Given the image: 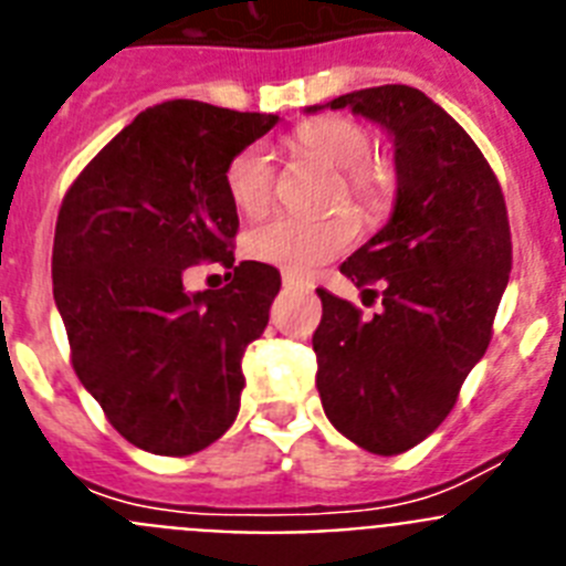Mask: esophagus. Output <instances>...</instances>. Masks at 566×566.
Here are the masks:
<instances>
[{"label":"esophagus","instance_id":"1","mask_svg":"<svg viewBox=\"0 0 566 566\" xmlns=\"http://www.w3.org/2000/svg\"><path fill=\"white\" fill-rule=\"evenodd\" d=\"M303 286H308L306 280H300L297 274H283V289H303Z\"/></svg>","mask_w":566,"mask_h":566}]
</instances>
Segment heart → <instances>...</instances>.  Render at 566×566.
<instances>
[{"instance_id": "obj_1", "label": "heart", "mask_w": 566, "mask_h": 566, "mask_svg": "<svg viewBox=\"0 0 566 566\" xmlns=\"http://www.w3.org/2000/svg\"><path fill=\"white\" fill-rule=\"evenodd\" d=\"M294 147L339 169L334 207L348 203L365 223H377L388 212L394 195L391 178L385 175V169L368 161L374 153V135L363 124L339 118V115L314 118L294 129ZM223 184H227L229 201L238 212H263L272 201V155L260 144L240 149L223 172ZM354 234H357V223L348 212H334L317 218V221L272 214L243 234V252L269 266L306 274L352 247Z\"/></svg>"}]
</instances>
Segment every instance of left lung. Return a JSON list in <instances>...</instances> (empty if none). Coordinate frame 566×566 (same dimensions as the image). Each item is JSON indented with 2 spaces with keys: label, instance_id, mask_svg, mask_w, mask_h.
<instances>
[{
  "label": "left lung",
  "instance_id": "8db88e82",
  "mask_svg": "<svg viewBox=\"0 0 566 566\" xmlns=\"http://www.w3.org/2000/svg\"><path fill=\"white\" fill-rule=\"evenodd\" d=\"M328 107H352L394 135L397 203L391 221L339 266L354 286L382 297L379 314L365 319L354 303L317 289V391L343 437L397 457L444 422L488 352L513 266L507 207L482 149L422 90L382 84Z\"/></svg>",
  "mask_w": 566,
  "mask_h": 566
}]
</instances>
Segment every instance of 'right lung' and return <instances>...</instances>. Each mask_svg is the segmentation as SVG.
I'll return each instance as SVG.
<instances>
[{
    "label": "right lung",
    "mask_w": 566,
    "mask_h": 566,
    "mask_svg": "<svg viewBox=\"0 0 566 566\" xmlns=\"http://www.w3.org/2000/svg\"><path fill=\"white\" fill-rule=\"evenodd\" d=\"M277 124L203 102L155 104L78 172L59 209L53 300L76 377L142 451L189 457L221 439L243 391L240 359L269 323L280 272L234 263L229 161ZM203 259L233 283L189 295Z\"/></svg>",
    "instance_id": "right-lung-1"
}]
</instances>
